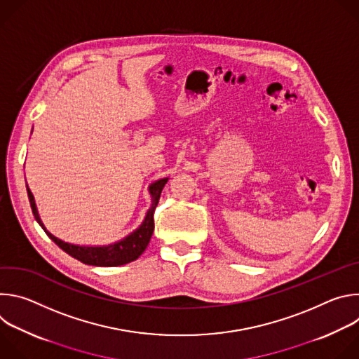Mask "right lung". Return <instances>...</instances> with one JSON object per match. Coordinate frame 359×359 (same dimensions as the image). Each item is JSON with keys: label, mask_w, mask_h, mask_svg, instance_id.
Listing matches in <instances>:
<instances>
[{"label": "right lung", "mask_w": 359, "mask_h": 359, "mask_svg": "<svg viewBox=\"0 0 359 359\" xmlns=\"http://www.w3.org/2000/svg\"><path fill=\"white\" fill-rule=\"evenodd\" d=\"M169 177L156 180L155 183H151L149 186V191L151 196V206L146 213V217L143 220V223L139 226V229H136L133 233H130L129 236H126L125 238L114 243V244H108V245H76V244H71V243H65L61 238L55 237L54 234H50L39 215L36 210V204L34 200V196L27 184V193H28V198H29V204L32 209V215L35 217V220L39 223V226L43 229V231L48 234V237L53 240L60 248H62L67 254H69L71 257L79 260L83 264L88 266H96V267H116V266H123L128 264L130 262H135L136 259H139V255L146 250L150 237L153 234V229H155V220H153V213H155V209L159 203L161 198V193L165 187V184L168 183Z\"/></svg>", "instance_id": "right-lung-1"}]
</instances>
